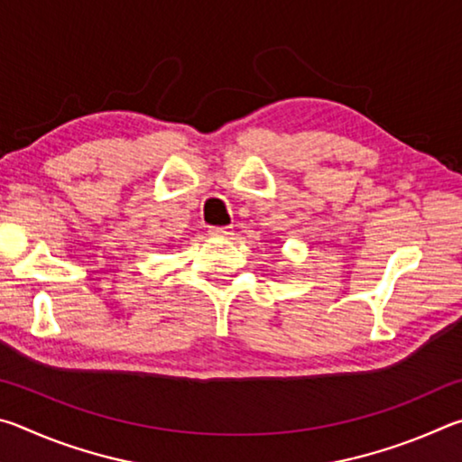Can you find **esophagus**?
<instances>
[{
	"instance_id": "34e87169",
	"label": "esophagus",
	"mask_w": 462,
	"mask_h": 462,
	"mask_svg": "<svg viewBox=\"0 0 462 462\" xmlns=\"http://www.w3.org/2000/svg\"><path fill=\"white\" fill-rule=\"evenodd\" d=\"M209 234H212V236H230L232 226H212Z\"/></svg>"
}]
</instances>
